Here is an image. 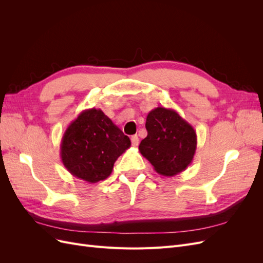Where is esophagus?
<instances>
[{"label":"esophagus","mask_w":263,"mask_h":263,"mask_svg":"<svg viewBox=\"0 0 263 263\" xmlns=\"http://www.w3.org/2000/svg\"><path fill=\"white\" fill-rule=\"evenodd\" d=\"M130 140H132V145L134 147H137L139 145V138H138L137 135H134V136H132Z\"/></svg>","instance_id":"34e87169"}]
</instances>
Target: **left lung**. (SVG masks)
Listing matches in <instances>:
<instances>
[{"label": "left lung", "mask_w": 263, "mask_h": 263, "mask_svg": "<svg viewBox=\"0 0 263 263\" xmlns=\"http://www.w3.org/2000/svg\"><path fill=\"white\" fill-rule=\"evenodd\" d=\"M147 137L139 145L140 154L161 176L173 177L193 161L197 146L194 128L177 110L159 106L146 119Z\"/></svg>", "instance_id": "obj_1"}]
</instances>
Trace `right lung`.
Wrapping results in <instances>:
<instances>
[{
	"mask_svg": "<svg viewBox=\"0 0 263 263\" xmlns=\"http://www.w3.org/2000/svg\"><path fill=\"white\" fill-rule=\"evenodd\" d=\"M130 139L100 108L84 109L70 123L60 144V158L73 177L89 183L105 180Z\"/></svg>",
	"mask_w": 263,
	"mask_h": 263,
	"instance_id": "1",
	"label": "right lung"
}]
</instances>
